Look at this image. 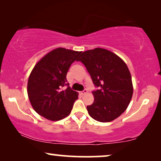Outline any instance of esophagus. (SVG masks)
<instances>
[{"instance_id": "1", "label": "esophagus", "mask_w": 161, "mask_h": 161, "mask_svg": "<svg viewBox=\"0 0 161 161\" xmlns=\"http://www.w3.org/2000/svg\"><path fill=\"white\" fill-rule=\"evenodd\" d=\"M86 93H87L86 90H83V91H82V92H80V95H84V94H86Z\"/></svg>"}]
</instances>
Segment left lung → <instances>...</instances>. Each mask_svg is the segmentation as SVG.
<instances>
[{"label":"left lung","instance_id":"1","mask_svg":"<svg viewBox=\"0 0 161 161\" xmlns=\"http://www.w3.org/2000/svg\"><path fill=\"white\" fill-rule=\"evenodd\" d=\"M99 87L92 92L94 100L86 107L94 119L109 122L124 113L133 97L130 72L124 61L114 53L97 47L83 52L79 58Z\"/></svg>","mask_w":161,"mask_h":161}]
</instances>
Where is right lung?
I'll return each instance as SVG.
<instances>
[{"mask_svg":"<svg viewBox=\"0 0 161 161\" xmlns=\"http://www.w3.org/2000/svg\"><path fill=\"white\" fill-rule=\"evenodd\" d=\"M81 51L58 47L47 53L34 66L28 80L27 92L33 108L50 121H58L71 113L78 93L67 85L69 67Z\"/></svg>","mask_w":161,"mask_h":161,"instance_id":"obj_1","label":"right lung"}]
</instances>
